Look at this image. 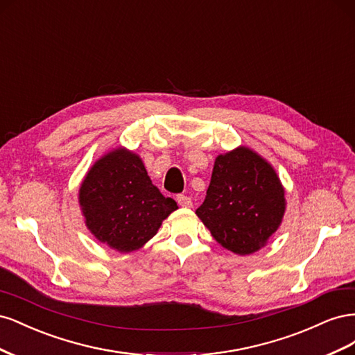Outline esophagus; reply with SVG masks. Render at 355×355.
Returning a JSON list of instances; mask_svg holds the SVG:
<instances>
[{
	"instance_id": "1",
	"label": "esophagus",
	"mask_w": 355,
	"mask_h": 355,
	"mask_svg": "<svg viewBox=\"0 0 355 355\" xmlns=\"http://www.w3.org/2000/svg\"><path fill=\"white\" fill-rule=\"evenodd\" d=\"M176 201H178L179 206H182V207H191V206H192L191 197L184 196V194H178V196H176Z\"/></svg>"
}]
</instances>
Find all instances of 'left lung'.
I'll use <instances>...</instances> for the list:
<instances>
[{
  "mask_svg": "<svg viewBox=\"0 0 355 355\" xmlns=\"http://www.w3.org/2000/svg\"><path fill=\"white\" fill-rule=\"evenodd\" d=\"M284 189L274 168L244 146L219 155L197 216L225 249L250 254L280 227Z\"/></svg>",
  "mask_w": 355,
  "mask_h": 355,
  "instance_id": "obj_1",
  "label": "left lung"
}]
</instances>
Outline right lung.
Masks as SVG:
<instances>
[{"label": "right lung", "mask_w": 355, "mask_h": 355, "mask_svg": "<svg viewBox=\"0 0 355 355\" xmlns=\"http://www.w3.org/2000/svg\"><path fill=\"white\" fill-rule=\"evenodd\" d=\"M80 204L94 237L121 253L151 240L178 209L173 198L153 185L142 159L123 148L90 168L80 188Z\"/></svg>", "instance_id": "1"}]
</instances>
